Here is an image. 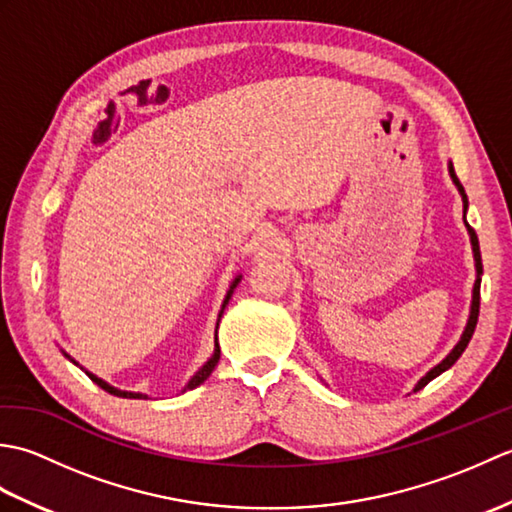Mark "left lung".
Returning <instances> with one entry per match:
<instances>
[{"mask_svg":"<svg viewBox=\"0 0 512 512\" xmlns=\"http://www.w3.org/2000/svg\"><path fill=\"white\" fill-rule=\"evenodd\" d=\"M449 173H451V180H453V184H455V187H458V191H460V195H462V202H464V215H466V209H469V200H466L464 187L460 184L458 176H455V169H453L451 162H449ZM464 224H466V231H469V235H471V246H473V257H475V268H477V279H475V286H473V301H471V314H469V321H466V328H464V332H462V336H460L458 345H455L453 350L447 354V358H442V363H438L436 367L429 369V372L424 374V376L418 380V385L413 387V391H418V389H422L424 385H429L433 378L440 376L442 372H447V369H449L455 361H458V358L462 356V352L466 350V345H469L471 336H473V332H475L477 317H480V284H482V279H480V275H482L480 242H477V235H475L473 228L469 226V222H466V217H464Z\"/></svg>","mask_w":512,"mask_h":512,"instance_id":"left-lung-1","label":"left lung"}]
</instances>
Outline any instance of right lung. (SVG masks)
I'll return each mask as SVG.
<instances>
[{
  "label": "right lung",
  "instance_id": "obj_1",
  "mask_svg": "<svg viewBox=\"0 0 512 512\" xmlns=\"http://www.w3.org/2000/svg\"><path fill=\"white\" fill-rule=\"evenodd\" d=\"M239 279H242V275H237L235 279H233V284H231V288H228V292H226V299H224V303H222V312H224V308H226V303H228V299H231V295H233V290H235V286L239 284ZM222 312H220V317H222ZM217 323H220V321H217ZM65 354V352H63ZM65 356H68V354H65ZM70 358V356H68ZM70 361H72V358H70ZM217 361H220V345H217V330H215V352H213V356L209 358V361H206L200 369H198V372H195L193 376H191V380H189V383L187 385H184V389L182 391H189V389H195V387H198V385H202L204 383V380L206 378H209L211 376V372H213V369H215V365H217ZM74 365H79V363H76V361H72ZM85 374H88L92 380H94V383L96 385H99L101 389H105L107 391V394H112V396H118V398H147L145 394H136V391H123V389H116V387H112L110 383H105V380L103 378H99V376H94L92 372H85Z\"/></svg>",
  "mask_w": 512,
  "mask_h": 512
}]
</instances>
